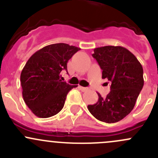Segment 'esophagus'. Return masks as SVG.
Here are the masks:
<instances>
[{
    "label": "esophagus",
    "instance_id": "1",
    "mask_svg": "<svg viewBox=\"0 0 158 158\" xmlns=\"http://www.w3.org/2000/svg\"><path fill=\"white\" fill-rule=\"evenodd\" d=\"M79 88L82 91H83V92H85V91L89 90V88H87V87H82V86H80V85L79 86Z\"/></svg>",
    "mask_w": 158,
    "mask_h": 158
}]
</instances>
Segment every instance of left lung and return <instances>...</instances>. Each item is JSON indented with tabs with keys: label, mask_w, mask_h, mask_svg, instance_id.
<instances>
[{
	"label": "left lung",
	"mask_w": 158,
	"mask_h": 158,
	"mask_svg": "<svg viewBox=\"0 0 158 158\" xmlns=\"http://www.w3.org/2000/svg\"><path fill=\"white\" fill-rule=\"evenodd\" d=\"M92 56L102 70V79L111 84L106 97L98 93V102L88 106V109L101 122H118L135 107L144 85L142 66L133 53L119 46L95 48Z\"/></svg>",
	"instance_id": "left-lung-1"
}]
</instances>
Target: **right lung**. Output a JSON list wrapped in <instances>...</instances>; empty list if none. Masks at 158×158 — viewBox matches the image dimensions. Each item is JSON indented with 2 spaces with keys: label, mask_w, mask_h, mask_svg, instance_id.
<instances>
[{
  "label": "right lung",
  "mask_w": 158,
  "mask_h": 158,
  "mask_svg": "<svg viewBox=\"0 0 158 158\" xmlns=\"http://www.w3.org/2000/svg\"><path fill=\"white\" fill-rule=\"evenodd\" d=\"M80 48L55 44L36 51L27 62L20 74L22 95L27 106L39 118L51 117L63 108L66 95L73 88L60 79L62 70Z\"/></svg>",
  "instance_id": "1"
}]
</instances>
